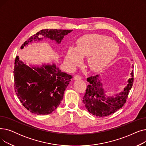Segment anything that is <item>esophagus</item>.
<instances>
[{"label":"esophagus","instance_id":"esophagus-1","mask_svg":"<svg viewBox=\"0 0 146 146\" xmlns=\"http://www.w3.org/2000/svg\"><path fill=\"white\" fill-rule=\"evenodd\" d=\"M82 79V76L78 74H76L74 76V80H78V79Z\"/></svg>","mask_w":146,"mask_h":146}]
</instances>
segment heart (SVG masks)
Returning <instances> with one entry per match:
<instances>
[{
  "mask_svg": "<svg viewBox=\"0 0 146 146\" xmlns=\"http://www.w3.org/2000/svg\"><path fill=\"white\" fill-rule=\"evenodd\" d=\"M118 46L111 38L99 34H88L79 38L74 48L68 50L66 62L72 67L80 63V57H88L91 70L98 71L108 65L115 57Z\"/></svg>",
  "mask_w": 146,
  "mask_h": 146,
  "instance_id": "obj_1",
  "label": "heart"
}]
</instances>
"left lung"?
<instances>
[{"label":"left lung","mask_w":146,"mask_h":146,"mask_svg":"<svg viewBox=\"0 0 146 146\" xmlns=\"http://www.w3.org/2000/svg\"><path fill=\"white\" fill-rule=\"evenodd\" d=\"M131 78L128 80V84L123 92L114 98L107 97L104 95L105 89L99 80L100 76H90L87 78L89 85L86 93L83 98V102L88 111L97 117H107L122 108L126 102L129 90L134 82V72L131 73Z\"/></svg>","instance_id":"left-lung-1"}]
</instances>
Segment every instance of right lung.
<instances>
[{"instance_id":"obj_1","label":"right lung","mask_w":146,"mask_h":146,"mask_svg":"<svg viewBox=\"0 0 146 146\" xmlns=\"http://www.w3.org/2000/svg\"><path fill=\"white\" fill-rule=\"evenodd\" d=\"M70 29H42L31 36L21 46L24 48L34 40L42 36L60 43ZM14 89L25 108L37 115L50 114L54 111L63 99L65 90L72 78V75L62 72L54 64L41 68H31L19 60H15L13 71Z\"/></svg>"}]
</instances>
